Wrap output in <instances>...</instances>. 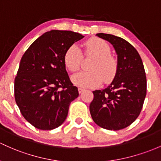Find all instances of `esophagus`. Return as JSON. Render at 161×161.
<instances>
[{
    "instance_id": "esophagus-1",
    "label": "esophagus",
    "mask_w": 161,
    "mask_h": 161,
    "mask_svg": "<svg viewBox=\"0 0 161 161\" xmlns=\"http://www.w3.org/2000/svg\"><path fill=\"white\" fill-rule=\"evenodd\" d=\"M84 91V88H83V87H79L78 88V91H79V93H80H80H82Z\"/></svg>"
}]
</instances>
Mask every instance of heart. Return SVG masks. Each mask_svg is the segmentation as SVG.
<instances>
[{"instance_id": "b5f03b06", "label": "heart", "mask_w": 161, "mask_h": 161, "mask_svg": "<svg viewBox=\"0 0 161 161\" xmlns=\"http://www.w3.org/2000/svg\"><path fill=\"white\" fill-rule=\"evenodd\" d=\"M84 55L92 57L94 60L90 66L91 71L81 72L73 76L74 84L81 87H93L101 84L103 80L109 83L114 80L118 69V62L110 54V47L108 43L100 38H91L84 44ZM83 53L77 45H72L64 54V64L70 71L80 70Z\"/></svg>"}]
</instances>
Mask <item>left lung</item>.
<instances>
[{
  "mask_svg": "<svg viewBox=\"0 0 161 161\" xmlns=\"http://www.w3.org/2000/svg\"><path fill=\"white\" fill-rule=\"evenodd\" d=\"M97 36L114 47L118 69L108 87L93 91L90 112L102 128L118 130L130 125L141 113L147 94L146 74L141 56L129 42L112 34Z\"/></svg>",
  "mask_w": 161,
  "mask_h": 161,
  "instance_id": "left-lung-1",
  "label": "left lung"
}]
</instances>
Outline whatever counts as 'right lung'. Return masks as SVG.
<instances>
[{"instance_id": "obj_1", "label": "right lung", "mask_w": 161, "mask_h": 161, "mask_svg": "<svg viewBox=\"0 0 161 161\" xmlns=\"http://www.w3.org/2000/svg\"><path fill=\"white\" fill-rule=\"evenodd\" d=\"M84 36L53 30L25 51L14 79V97L20 113L34 127L57 128L66 119L70 102L78 97L65 68L64 54Z\"/></svg>"}]
</instances>
